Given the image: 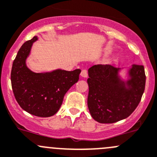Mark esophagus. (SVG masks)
<instances>
[{"instance_id":"obj_1","label":"esophagus","mask_w":157,"mask_h":157,"mask_svg":"<svg viewBox=\"0 0 157 157\" xmlns=\"http://www.w3.org/2000/svg\"><path fill=\"white\" fill-rule=\"evenodd\" d=\"M81 76L82 77H84V78H86L88 77V71L86 69H83L82 71H81Z\"/></svg>"}]
</instances>
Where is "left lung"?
<instances>
[{
  "mask_svg": "<svg viewBox=\"0 0 157 157\" xmlns=\"http://www.w3.org/2000/svg\"><path fill=\"white\" fill-rule=\"evenodd\" d=\"M119 70L110 65H95L89 69L88 107L92 117L100 123H113L130 116L144 92L143 65H132L126 82L120 79Z\"/></svg>",
  "mask_w": 157,
  "mask_h": 157,
  "instance_id": "1",
  "label": "left lung"
}]
</instances>
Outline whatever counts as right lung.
<instances>
[{
    "mask_svg": "<svg viewBox=\"0 0 157 157\" xmlns=\"http://www.w3.org/2000/svg\"><path fill=\"white\" fill-rule=\"evenodd\" d=\"M37 40L35 36L19 49L11 68V86L17 103L24 110L38 117H49L59 111L65 93L78 81L81 70L57 69L44 73L31 71L25 62Z\"/></svg>",
    "mask_w": 157,
    "mask_h": 157,
    "instance_id": "add662e5",
    "label": "right lung"
}]
</instances>
